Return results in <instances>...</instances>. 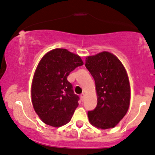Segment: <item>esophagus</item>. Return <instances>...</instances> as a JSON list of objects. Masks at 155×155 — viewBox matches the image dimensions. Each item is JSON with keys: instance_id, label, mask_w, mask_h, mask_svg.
I'll list each match as a JSON object with an SVG mask.
<instances>
[{"instance_id": "34e87169", "label": "esophagus", "mask_w": 155, "mask_h": 155, "mask_svg": "<svg viewBox=\"0 0 155 155\" xmlns=\"http://www.w3.org/2000/svg\"><path fill=\"white\" fill-rule=\"evenodd\" d=\"M84 97H85V94H84L83 93H82V94H80V98H81V100H82V101H83V100H84Z\"/></svg>"}]
</instances>
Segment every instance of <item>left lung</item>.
<instances>
[{
    "label": "left lung",
    "instance_id": "8db88e82",
    "mask_svg": "<svg viewBox=\"0 0 155 155\" xmlns=\"http://www.w3.org/2000/svg\"><path fill=\"white\" fill-rule=\"evenodd\" d=\"M85 67L95 82L97 106L88 111L90 123L97 128H113L130 106V86L127 71L117 57L104 51L85 58Z\"/></svg>",
    "mask_w": 155,
    "mask_h": 155
}]
</instances>
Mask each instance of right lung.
Listing matches in <instances>:
<instances>
[{
  "mask_svg": "<svg viewBox=\"0 0 155 155\" xmlns=\"http://www.w3.org/2000/svg\"><path fill=\"white\" fill-rule=\"evenodd\" d=\"M82 65L80 57L63 48L51 51L41 60L31 84V101L45 124L59 127L70 121L79 97L67 76Z\"/></svg>",
  "mask_w": 155,
  "mask_h": 155,
  "instance_id": "right-lung-1",
  "label": "right lung"
}]
</instances>
